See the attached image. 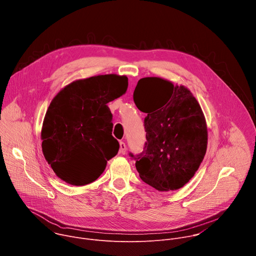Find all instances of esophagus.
Instances as JSON below:
<instances>
[{
  "instance_id": "34e87169",
  "label": "esophagus",
  "mask_w": 256,
  "mask_h": 256,
  "mask_svg": "<svg viewBox=\"0 0 256 256\" xmlns=\"http://www.w3.org/2000/svg\"><path fill=\"white\" fill-rule=\"evenodd\" d=\"M120 153L122 155L126 153V146L124 142H120Z\"/></svg>"
}]
</instances>
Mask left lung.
<instances>
[{"mask_svg":"<svg viewBox=\"0 0 256 256\" xmlns=\"http://www.w3.org/2000/svg\"><path fill=\"white\" fill-rule=\"evenodd\" d=\"M134 101L147 114L144 151L134 157L140 179L159 192L176 190L194 177L208 144L200 105L184 86L158 77L138 80Z\"/></svg>","mask_w":256,"mask_h":256,"instance_id":"1","label":"left lung"}]
</instances>
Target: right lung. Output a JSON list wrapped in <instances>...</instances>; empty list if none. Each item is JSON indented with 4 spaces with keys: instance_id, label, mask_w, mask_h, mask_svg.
<instances>
[{
    "instance_id": "add662e5",
    "label": "right lung",
    "mask_w": 256,
    "mask_h": 256,
    "mask_svg": "<svg viewBox=\"0 0 256 256\" xmlns=\"http://www.w3.org/2000/svg\"><path fill=\"white\" fill-rule=\"evenodd\" d=\"M128 77L99 75L72 82L52 100L42 130V152L58 178L86 186L104 171L120 144L107 103L126 92Z\"/></svg>"
}]
</instances>
